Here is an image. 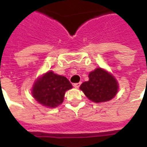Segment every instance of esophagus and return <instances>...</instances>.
Wrapping results in <instances>:
<instances>
[{"instance_id":"34e87169","label":"esophagus","mask_w":147,"mask_h":147,"mask_svg":"<svg viewBox=\"0 0 147 147\" xmlns=\"http://www.w3.org/2000/svg\"><path fill=\"white\" fill-rule=\"evenodd\" d=\"M80 85H81V82H78V83H74V86L75 88H78V87L80 86Z\"/></svg>"}]
</instances>
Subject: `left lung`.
Here are the masks:
<instances>
[{"mask_svg":"<svg viewBox=\"0 0 147 147\" xmlns=\"http://www.w3.org/2000/svg\"><path fill=\"white\" fill-rule=\"evenodd\" d=\"M89 80L80 86L88 99L99 103L113 99L118 92L119 84L115 77L102 68H96L89 74Z\"/></svg>","mask_w":147,"mask_h":147,"instance_id":"left-lung-1","label":"left lung"}]
</instances>
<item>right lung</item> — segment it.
Segmentation results:
<instances>
[{
	"mask_svg": "<svg viewBox=\"0 0 147 147\" xmlns=\"http://www.w3.org/2000/svg\"><path fill=\"white\" fill-rule=\"evenodd\" d=\"M71 88L73 86L65 77L48 71L35 80L31 94L43 106L54 108L63 103L65 92Z\"/></svg>",
	"mask_w": 147,
	"mask_h": 147,
	"instance_id": "right-lung-1",
	"label": "right lung"
}]
</instances>
